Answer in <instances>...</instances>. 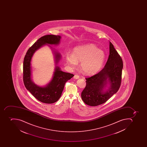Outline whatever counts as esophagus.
Here are the masks:
<instances>
[{
    "instance_id": "34e87169",
    "label": "esophagus",
    "mask_w": 147,
    "mask_h": 147,
    "mask_svg": "<svg viewBox=\"0 0 147 147\" xmlns=\"http://www.w3.org/2000/svg\"><path fill=\"white\" fill-rule=\"evenodd\" d=\"M79 78H80V76H79V75H77V74H75L74 77V78L75 79H79Z\"/></svg>"
}]
</instances>
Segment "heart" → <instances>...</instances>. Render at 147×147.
I'll list each match as a JSON object with an SVG mask.
<instances>
[{
	"instance_id": "b5f03b06",
	"label": "heart",
	"mask_w": 147,
	"mask_h": 147,
	"mask_svg": "<svg viewBox=\"0 0 147 147\" xmlns=\"http://www.w3.org/2000/svg\"><path fill=\"white\" fill-rule=\"evenodd\" d=\"M66 58L67 63L73 68L76 67L78 62L81 61V70L85 74L91 75L101 69L105 61V54L95 45L89 44L75 47L73 54H67Z\"/></svg>"
}]
</instances>
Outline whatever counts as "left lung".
<instances>
[{
	"label": "left lung",
	"mask_w": 147,
	"mask_h": 147,
	"mask_svg": "<svg viewBox=\"0 0 147 147\" xmlns=\"http://www.w3.org/2000/svg\"><path fill=\"white\" fill-rule=\"evenodd\" d=\"M123 63L121 57L110 42L109 55L104 68L92 76L86 78V87L81 98L88 105L96 106L105 103L117 92L121 83ZM109 83L111 87L104 92L103 88Z\"/></svg>",
	"instance_id": "1"
}]
</instances>
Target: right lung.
Segmentation results:
<instances>
[{
	"instance_id": "obj_1",
	"label": "right lung",
	"mask_w": 147,
	"mask_h": 147,
	"mask_svg": "<svg viewBox=\"0 0 147 147\" xmlns=\"http://www.w3.org/2000/svg\"><path fill=\"white\" fill-rule=\"evenodd\" d=\"M61 36L46 35L42 36L29 48L26 54L23 66V80L26 89L40 102L45 103H53L58 101L63 92L65 83L74 75L63 72L57 66L52 80L47 86L40 87L35 84L31 78V60L35 51L45 44L58 45ZM56 64L60 59V54L55 52Z\"/></svg>"
}]
</instances>
